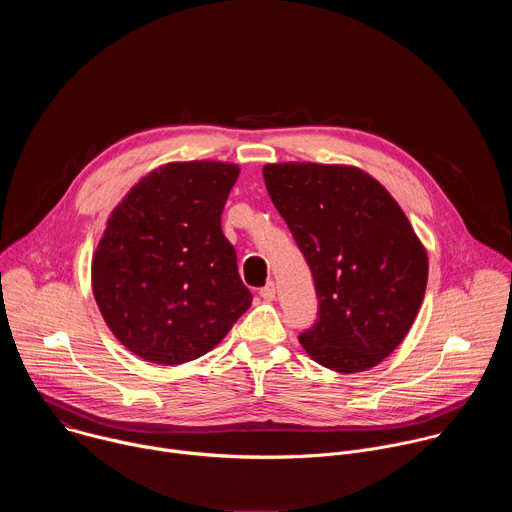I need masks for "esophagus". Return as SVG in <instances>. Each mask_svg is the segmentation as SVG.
I'll return each mask as SVG.
<instances>
[{"instance_id": "esophagus-1", "label": "esophagus", "mask_w": 512, "mask_h": 512, "mask_svg": "<svg viewBox=\"0 0 512 512\" xmlns=\"http://www.w3.org/2000/svg\"><path fill=\"white\" fill-rule=\"evenodd\" d=\"M259 294H261V298H263V300L273 302V300H275V283H273V281H269L265 287H261V289H259Z\"/></svg>"}]
</instances>
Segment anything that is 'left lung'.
I'll return each mask as SVG.
<instances>
[{
  "label": "left lung",
  "instance_id": "obj_1",
  "mask_svg": "<svg viewBox=\"0 0 512 512\" xmlns=\"http://www.w3.org/2000/svg\"><path fill=\"white\" fill-rule=\"evenodd\" d=\"M267 192L304 253L318 320L306 352L336 373L369 371L407 336L427 285V253L395 198L354 166L267 164Z\"/></svg>",
  "mask_w": 512,
  "mask_h": 512
}]
</instances>
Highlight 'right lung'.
Listing matches in <instances>:
<instances>
[{
    "instance_id": "obj_1",
    "label": "right lung",
    "mask_w": 512,
    "mask_h": 512,
    "mask_svg": "<svg viewBox=\"0 0 512 512\" xmlns=\"http://www.w3.org/2000/svg\"><path fill=\"white\" fill-rule=\"evenodd\" d=\"M239 178L225 162H172L111 212L93 255V294L115 338L156 364L194 360L249 310L221 214Z\"/></svg>"
}]
</instances>
